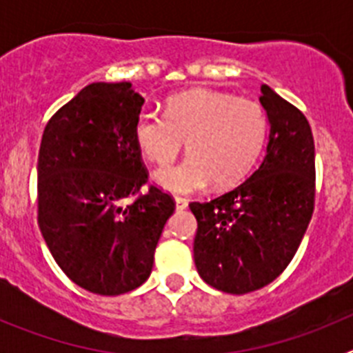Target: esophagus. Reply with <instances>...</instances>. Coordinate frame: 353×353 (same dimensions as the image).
I'll return each mask as SVG.
<instances>
[{
    "instance_id": "34e87169",
    "label": "esophagus",
    "mask_w": 353,
    "mask_h": 353,
    "mask_svg": "<svg viewBox=\"0 0 353 353\" xmlns=\"http://www.w3.org/2000/svg\"><path fill=\"white\" fill-rule=\"evenodd\" d=\"M174 203H176V210H183V208H187L189 201L182 198V196H174Z\"/></svg>"
}]
</instances>
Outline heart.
Wrapping results in <instances>:
<instances>
[{
  "label": "heart",
  "instance_id": "1",
  "mask_svg": "<svg viewBox=\"0 0 353 353\" xmlns=\"http://www.w3.org/2000/svg\"><path fill=\"white\" fill-rule=\"evenodd\" d=\"M267 136V114L256 99L223 90L198 88L171 97L164 117L143 111L134 138L146 159L164 166L182 150V162L155 171L174 192L194 191L212 180L217 187L240 182L252 170Z\"/></svg>",
  "mask_w": 353,
  "mask_h": 353
}]
</instances>
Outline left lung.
Here are the masks:
<instances>
[{"instance_id":"obj_1","label":"left lung","mask_w":353,"mask_h":353,"mask_svg":"<svg viewBox=\"0 0 353 353\" xmlns=\"http://www.w3.org/2000/svg\"><path fill=\"white\" fill-rule=\"evenodd\" d=\"M261 105L270 121L267 154L244 182L210 201H191L198 221L194 263L207 285L254 292L288 267L302 242L316 194L310 121L267 84Z\"/></svg>"}]
</instances>
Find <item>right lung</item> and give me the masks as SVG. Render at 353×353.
<instances>
[{
    "mask_svg": "<svg viewBox=\"0 0 353 353\" xmlns=\"http://www.w3.org/2000/svg\"><path fill=\"white\" fill-rule=\"evenodd\" d=\"M130 83H92L61 105L39 150V226L68 279L99 295L141 286L174 199L148 185Z\"/></svg>",
    "mask_w": 353,
    "mask_h": 353,
    "instance_id": "add662e5",
    "label": "right lung"
}]
</instances>
